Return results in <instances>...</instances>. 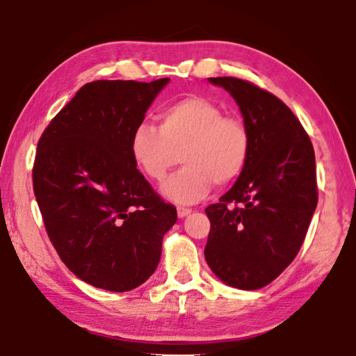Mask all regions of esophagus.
<instances>
[{
	"instance_id": "obj_1",
	"label": "esophagus",
	"mask_w": 356,
	"mask_h": 356,
	"mask_svg": "<svg viewBox=\"0 0 356 356\" xmlns=\"http://www.w3.org/2000/svg\"><path fill=\"white\" fill-rule=\"evenodd\" d=\"M188 213H191V209H186V207H177V215L179 218H184Z\"/></svg>"
}]
</instances>
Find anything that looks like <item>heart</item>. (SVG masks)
<instances>
[{
    "instance_id": "b5f03b06",
    "label": "heart",
    "mask_w": 356,
    "mask_h": 356,
    "mask_svg": "<svg viewBox=\"0 0 356 356\" xmlns=\"http://www.w3.org/2000/svg\"><path fill=\"white\" fill-rule=\"evenodd\" d=\"M250 154V131L236 116L201 95H190L165 106L159 127L138 125L131 136V155L150 180L161 182L179 155L182 170L163 185L170 200L200 201L213 184L227 185L242 174Z\"/></svg>"
}]
</instances>
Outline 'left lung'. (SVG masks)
Masks as SVG:
<instances>
[{
    "instance_id": "1",
    "label": "left lung",
    "mask_w": 356,
    "mask_h": 356,
    "mask_svg": "<svg viewBox=\"0 0 356 356\" xmlns=\"http://www.w3.org/2000/svg\"><path fill=\"white\" fill-rule=\"evenodd\" d=\"M225 88L250 131V154L237 182L210 204L204 256L226 284L256 291L284 272L303 245L317 206L314 147L284 102L234 76Z\"/></svg>"
}]
</instances>
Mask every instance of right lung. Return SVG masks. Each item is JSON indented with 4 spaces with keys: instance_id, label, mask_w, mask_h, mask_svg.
Segmentation results:
<instances>
[{
    "instance_id": "1",
    "label": "right lung",
    "mask_w": 356,
    "mask_h": 356,
    "mask_svg": "<svg viewBox=\"0 0 356 356\" xmlns=\"http://www.w3.org/2000/svg\"><path fill=\"white\" fill-rule=\"evenodd\" d=\"M170 78L86 83L38 143L33 188L53 246L78 278L127 292L155 272L177 221L131 155V136Z\"/></svg>"
}]
</instances>
